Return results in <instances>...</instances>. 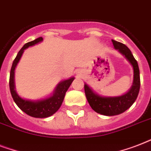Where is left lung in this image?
<instances>
[{"label": "left lung", "instance_id": "8db88e82", "mask_svg": "<svg viewBox=\"0 0 151 151\" xmlns=\"http://www.w3.org/2000/svg\"><path fill=\"white\" fill-rule=\"evenodd\" d=\"M113 45L115 49L118 50L126 58L133 67L134 78L133 83L129 92L121 96L104 97L100 96L95 93L86 84H85V92L87 100L92 110L100 114L106 116H114L124 112L136 101L138 96L140 88V78L139 70L137 61L134 58L128 47L125 45L112 40Z\"/></svg>", "mask_w": 151, "mask_h": 151}]
</instances>
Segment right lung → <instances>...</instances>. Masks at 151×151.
<instances>
[{
  "mask_svg": "<svg viewBox=\"0 0 151 151\" xmlns=\"http://www.w3.org/2000/svg\"><path fill=\"white\" fill-rule=\"evenodd\" d=\"M42 41H43L42 37H38L35 39L34 41L28 42L24 45V46L20 49L19 52H18L17 55L13 61L10 71V78H9V88H10L11 94L16 105L29 116H31L33 117H38V118L50 117L59 110L63 103L66 91L74 79V78H70L67 80L63 81L59 83V85L56 86L52 96L46 98V99H41V100H27V99L21 98L16 93L15 90V82H14V73H15L16 65L19 61L20 58L26 48L34 45Z\"/></svg>",
  "mask_w": 151,
  "mask_h": 151,
  "instance_id": "right-lung-1",
  "label": "right lung"
}]
</instances>
